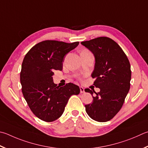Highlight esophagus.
Instances as JSON below:
<instances>
[{"label":"esophagus","mask_w":148,"mask_h":148,"mask_svg":"<svg viewBox=\"0 0 148 148\" xmlns=\"http://www.w3.org/2000/svg\"><path fill=\"white\" fill-rule=\"evenodd\" d=\"M79 89H80V92L81 93H84L85 92V89L84 88L82 87H79Z\"/></svg>","instance_id":"34e87169"}]
</instances>
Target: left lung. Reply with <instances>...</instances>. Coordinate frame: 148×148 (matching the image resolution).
I'll return each mask as SVG.
<instances>
[{
  "label": "left lung",
  "instance_id": "1",
  "mask_svg": "<svg viewBox=\"0 0 148 148\" xmlns=\"http://www.w3.org/2000/svg\"><path fill=\"white\" fill-rule=\"evenodd\" d=\"M81 43L95 55V70L91 76L96 79L93 85L100 89L96 92L85 88L93 98L92 103L85 106V111L95 121L107 122L119 112L130 90V61L119 45L109 37H100ZM93 92L96 94L94 96Z\"/></svg>",
  "mask_w": 148,
  "mask_h": 148
}]
</instances>
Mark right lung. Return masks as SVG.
Here are the masks:
<instances>
[{
	"label": "right lung",
	"mask_w": 148,
	"mask_h": 148,
	"mask_svg": "<svg viewBox=\"0 0 148 148\" xmlns=\"http://www.w3.org/2000/svg\"><path fill=\"white\" fill-rule=\"evenodd\" d=\"M79 43L46 40L32 47L24 58L20 73L23 95L32 112L41 120H57L70 97L80 92L73 83L60 87L52 79L54 70H62L65 55Z\"/></svg>",
	"instance_id": "obj_1"
}]
</instances>
